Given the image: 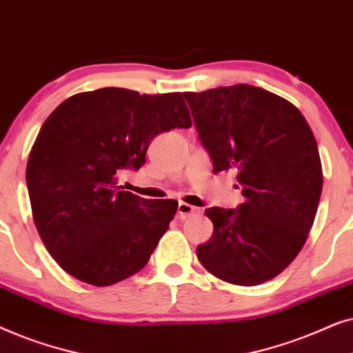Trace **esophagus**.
Listing matches in <instances>:
<instances>
[{
    "mask_svg": "<svg viewBox=\"0 0 353 353\" xmlns=\"http://www.w3.org/2000/svg\"><path fill=\"white\" fill-rule=\"evenodd\" d=\"M197 212H199V209H197V207L186 204V202H180V204H178L176 216H178V219H180V220H185V219H188V216H190V215L197 214Z\"/></svg>",
    "mask_w": 353,
    "mask_h": 353,
    "instance_id": "esophagus-1",
    "label": "esophagus"
}]
</instances>
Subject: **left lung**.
<instances>
[{
    "instance_id": "left-lung-1",
    "label": "left lung",
    "mask_w": 353,
    "mask_h": 353,
    "mask_svg": "<svg viewBox=\"0 0 353 353\" xmlns=\"http://www.w3.org/2000/svg\"><path fill=\"white\" fill-rule=\"evenodd\" d=\"M185 98L214 173L234 172L244 196L236 209H205L214 234L197 259L226 283L257 286L297 257L312 230L323 188L315 137L296 105L257 86Z\"/></svg>"
}]
</instances>
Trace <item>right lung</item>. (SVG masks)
<instances>
[{"label":"right lung","mask_w":353,"mask_h":353,"mask_svg":"<svg viewBox=\"0 0 353 353\" xmlns=\"http://www.w3.org/2000/svg\"><path fill=\"white\" fill-rule=\"evenodd\" d=\"M181 93L101 88L70 96L41 125L27 163L33 221L59 267L110 286L138 273L176 214L173 199L117 186L159 133L191 127Z\"/></svg>","instance_id":"right-lung-1"}]
</instances>
